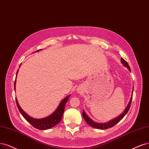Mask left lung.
Here are the masks:
<instances>
[{
    "label": "left lung",
    "mask_w": 149,
    "mask_h": 149,
    "mask_svg": "<svg viewBox=\"0 0 149 149\" xmlns=\"http://www.w3.org/2000/svg\"><path fill=\"white\" fill-rule=\"evenodd\" d=\"M121 62L122 64L126 67V68L129 69V71H131V69H130V67H129V65H128L127 62L123 59V58L121 59ZM133 91H134V87H133V89H132V96H131V100L130 101H129V103H128L127 107L126 108L125 110H124V111L120 115V116H119L118 117L116 118L115 119L111 120V121H110L108 123H95V121H93L92 119H91L87 115V114L85 113V111L84 110L83 111V117L85 119V121L87 122V123L88 124H89V126H92L94 128H97V129H108V128H110V127H113L114 125H116V124L117 123H118L124 117V116L127 114V113L128 112L129 108H130V107H131V102H132V93H133Z\"/></svg>",
    "instance_id": "8db88e82"
}]
</instances>
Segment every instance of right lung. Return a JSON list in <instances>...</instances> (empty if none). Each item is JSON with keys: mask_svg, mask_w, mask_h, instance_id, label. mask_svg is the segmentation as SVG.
I'll return each instance as SVG.
<instances>
[{"mask_svg": "<svg viewBox=\"0 0 149 149\" xmlns=\"http://www.w3.org/2000/svg\"><path fill=\"white\" fill-rule=\"evenodd\" d=\"M41 49L38 50L37 51H39ZM18 71V70L17 72L16 75H17ZM15 84H16V79L15 80V84H14V89L15 90ZM70 96V95L68 96V97H66L63 100L61 101L58 107H57V108L56 109V111L53 113L51 114L50 116L42 119H35L30 117L29 115L27 114L21 108L20 106L19 105L17 98H16V103L17 104L18 108L19 109V111H20V112L21 113V114H22L23 118H25L28 122H29L34 127L40 129V130H46V129H48L52 127H54L61 121L62 115H63V113H64L65 103L68 102Z\"/></svg>", "mask_w": 149, "mask_h": 149, "instance_id": "right-lung-1", "label": "right lung"}]
</instances>
